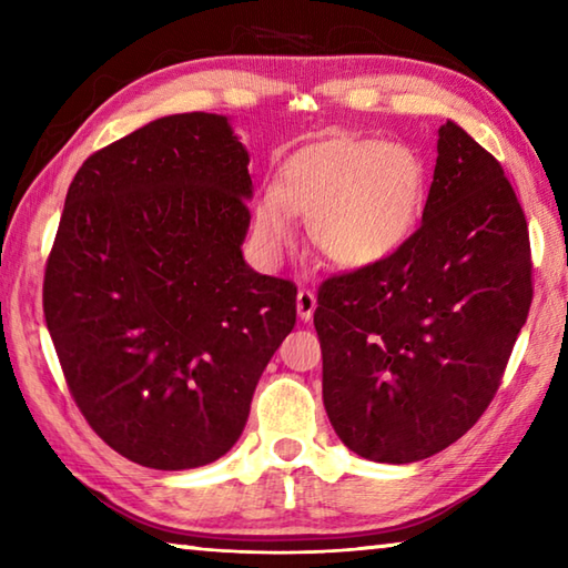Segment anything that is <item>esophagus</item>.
Listing matches in <instances>:
<instances>
[{"mask_svg":"<svg viewBox=\"0 0 568 568\" xmlns=\"http://www.w3.org/2000/svg\"><path fill=\"white\" fill-rule=\"evenodd\" d=\"M295 305H297V315H301V321H311L315 313V295L311 291H297Z\"/></svg>","mask_w":568,"mask_h":568,"instance_id":"1","label":"esophagus"}]
</instances>
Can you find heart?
Segmentation results:
<instances>
[{"label": "heart", "mask_w": 568, "mask_h": 568, "mask_svg": "<svg viewBox=\"0 0 568 568\" xmlns=\"http://www.w3.org/2000/svg\"><path fill=\"white\" fill-rule=\"evenodd\" d=\"M426 165L408 145L371 138L307 142L283 160L255 207L265 255L295 247L293 215L311 220L315 247L333 265L361 271L388 261L416 230Z\"/></svg>", "instance_id": "obj_1"}]
</instances>
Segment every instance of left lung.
Segmentation results:
<instances>
[{"instance_id":"left-lung-1","label":"left lung","mask_w":568,"mask_h":568,"mask_svg":"<svg viewBox=\"0 0 568 568\" xmlns=\"http://www.w3.org/2000/svg\"><path fill=\"white\" fill-rule=\"evenodd\" d=\"M531 295L511 182L448 120L420 227L388 261L321 285L313 323L335 434L378 464L448 448L501 386Z\"/></svg>"}]
</instances>
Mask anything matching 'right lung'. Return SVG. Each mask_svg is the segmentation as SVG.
Instances as JSON below:
<instances>
[{
    "mask_svg": "<svg viewBox=\"0 0 568 568\" xmlns=\"http://www.w3.org/2000/svg\"><path fill=\"white\" fill-rule=\"evenodd\" d=\"M225 114H170L94 152L67 190L44 321L94 434L158 470L235 446L295 285L245 263L253 180Z\"/></svg>",
    "mask_w": 568,
    "mask_h": 568,
    "instance_id": "obj_1",
    "label": "right lung"
}]
</instances>
